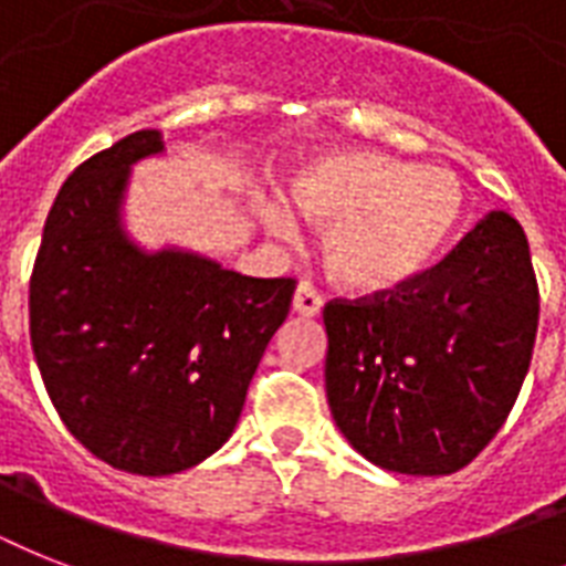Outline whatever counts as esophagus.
Wrapping results in <instances>:
<instances>
[{"label":"esophagus","mask_w":566,"mask_h":566,"mask_svg":"<svg viewBox=\"0 0 566 566\" xmlns=\"http://www.w3.org/2000/svg\"><path fill=\"white\" fill-rule=\"evenodd\" d=\"M293 311L302 314V317H317L319 311H323V296L319 291H314V284L302 282L293 293Z\"/></svg>","instance_id":"34e87169"}]
</instances>
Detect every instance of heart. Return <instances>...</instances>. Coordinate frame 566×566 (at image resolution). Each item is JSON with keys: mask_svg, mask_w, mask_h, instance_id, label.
I'll list each match as a JSON object with an SVG mask.
<instances>
[{"mask_svg": "<svg viewBox=\"0 0 566 566\" xmlns=\"http://www.w3.org/2000/svg\"><path fill=\"white\" fill-rule=\"evenodd\" d=\"M302 217L326 231V264L355 293H394L440 255L464 217V185L443 167H413L370 149H340L302 164L291 181ZM273 238H296L282 199H258Z\"/></svg>", "mask_w": 566, "mask_h": 566, "instance_id": "1", "label": "heart"}]
</instances>
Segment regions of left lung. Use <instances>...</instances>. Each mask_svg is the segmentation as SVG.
Instances as JSON below:
<instances>
[{"instance_id": "obj_1", "label": "left lung", "mask_w": 566, "mask_h": 566, "mask_svg": "<svg viewBox=\"0 0 566 566\" xmlns=\"http://www.w3.org/2000/svg\"><path fill=\"white\" fill-rule=\"evenodd\" d=\"M528 240L491 211L390 296L328 302L326 396L344 438L381 470L447 475L502 429L537 335Z\"/></svg>"}]
</instances>
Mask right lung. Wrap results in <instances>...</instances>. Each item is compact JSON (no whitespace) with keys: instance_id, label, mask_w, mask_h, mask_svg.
Listing matches in <instances>:
<instances>
[{"instance_id":"add662e5","label":"right lung","mask_w":566,"mask_h":566,"mask_svg":"<svg viewBox=\"0 0 566 566\" xmlns=\"http://www.w3.org/2000/svg\"><path fill=\"white\" fill-rule=\"evenodd\" d=\"M158 128L93 155L57 190L29 287L34 361L73 438L137 475L196 467L231 438L293 279H252L126 229L132 167Z\"/></svg>"}]
</instances>
